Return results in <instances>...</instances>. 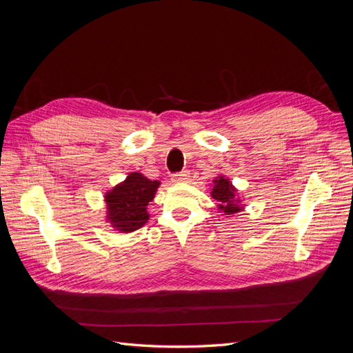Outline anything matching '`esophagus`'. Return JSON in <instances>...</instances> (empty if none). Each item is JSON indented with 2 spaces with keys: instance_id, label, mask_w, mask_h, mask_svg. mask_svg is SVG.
Wrapping results in <instances>:
<instances>
[{
  "instance_id": "1",
  "label": "esophagus",
  "mask_w": 353,
  "mask_h": 353,
  "mask_svg": "<svg viewBox=\"0 0 353 353\" xmlns=\"http://www.w3.org/2000/svg\"><path fill=\"white\" fill-rule=\"evenodd\" d=\"M188 172L187 170H181V172H176L172 175V181L174 183H185V181L188 179Z\"/></svg>"
}]
</instances>
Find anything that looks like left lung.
<instances>
[{
	"mask_svg": "<svg viewBox=\"0 0 353 353\" xmlns=\"http://www.w3.org/2000/svg\"><path fill=\"white\" fill-rule=\"evenodd\" d=\"M236 188L231 185L230 181L223 176L216 178L213 181V188H212V197L218 201L219 210L225 212L227 215H231V213L240 212L241 208L239 206V203H236Z\"/></svg>",
	"mask_w": 353,
	"mask_h": 353,
	"instance_id": "1",
	"label": "left lung"
}]
</instances>
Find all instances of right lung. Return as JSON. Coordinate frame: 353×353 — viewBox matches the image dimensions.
Segmentation results:
<instances>
[{
  "label": "right lung",
  "mask_w": 353,
  "mask_h": 353,
  "mask_svg": "<svg viewBox=\"0 0 353 353\" xmlns=\"http://www.w3.org/2000/svg\"><path fill=\"white\" fill-rule=\"evenodd\" d=\"M159 181H150L144 175L130 174L122 184L105 194L108 219L122 232L141 228L148 219L147 206L154 199Z\"/></svg>",
  "instance_id": "1"
}]
</instances>
